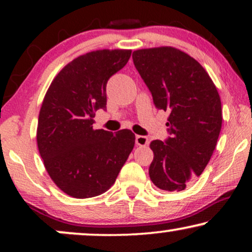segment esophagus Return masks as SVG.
Wrapping results in <instances>:
<instances>
[{
  "instance_id": "34e87169",
  "label": "esophagus",
  "mask_w": 252,
  "mask_h": 252,
  "mask_svg": "<svg viewBox=\"0 0 252 252\" xmlns=\"http://www.w3.org/2000/svg\"><path fill=\"white\" fill-rule=\"evenodd\" d=\"M135 143H136V146L144 147V146H147L148 143H149V140H148L147 136L136 135V136H135Z\"/></svg>"
}]
</instances>
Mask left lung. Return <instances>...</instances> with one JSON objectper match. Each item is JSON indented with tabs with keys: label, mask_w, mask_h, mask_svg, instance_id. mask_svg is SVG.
<instances>
[{
	"label": "left lung",
	"mask_w": 252,
	"mask_h": 252,
	"mask_svg": "<svg viewBox=\"0 0 252 252\" xmlns=\"http://www.w3.org/2000/svg\"><path fill=\"white\" fill-rule=\"evenodd\" d=\"M132 57L155 106L170 112V136L150 143V179L161 190L181 191L202 174L215 151L222 123L218 91L202 65L175 48L140 49Z\"/></svg>",
	"instance_id": "left-lung-1"
}]
</instances>
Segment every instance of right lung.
Returning a JSON list of instances; mask_svg holds the SVG:
<instances>
[{"instance_id":"1","label":"right lung","mask_w":252,"mask_h":252,"mask_svg":"<svg viewBox=\"0 0 252 252\" xmlns=\"http://www.w3.org/2000/svg\"><path fill=\"white\" fill-rule=\"evenodd\" d=\"M130 50H96L79 56L56 75L37 122L36 141L48 174L75 198L101 195L115 184L135 143L129 129H94L106 109V84L125 66Z\"/></svg>"}]
</instances>
